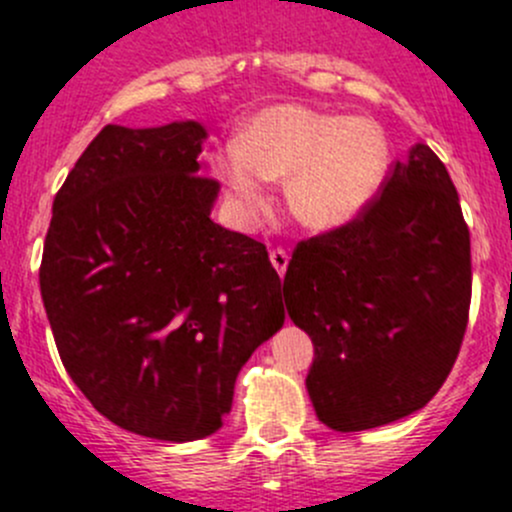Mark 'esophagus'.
<instances>
[{"label":"esophagus","mask_w":512,"mask_h":512,"mask_svg":"<svg viewBox=\"0 0 512 512\" xmlns=\"http://www.w3.org/2000/svg\"><path fill=\"white\" fill-rule=\"evenodd\" d=\"M268 258H271V266L276 268V273L278 276L283 278V273H286V268H288V254L283 249H273L271 254H268Z\"/></svg>","instance_id":"obj_1"}]
</instances>
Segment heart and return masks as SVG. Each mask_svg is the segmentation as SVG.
I'll use <instances>...</instances> for the list:
<instances>
[{"label": "heart", "mask_w": 512, "mask_h": 512, "mask_svg": "<svg viewBox=\"0 0 512 512\" xmlns=\"http://www.w3.org/2000/svg\"><path fill=\"white\" fill-rule=\"evenodd\" d=\"M216 169L241 211L266 206V181H286L291 214L316 231L353 224L383 189L391 141L381 124L303 104L258 111L219 156Z\"/></svg>", "instance_id": "1"}]
</instances>
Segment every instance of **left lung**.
I'll use <instances>...</instances> for the list:
<instances>
[{"label": "left lung", "instance_id": "left-lung-1", "mask_svg": "<svg viewBox=\"0 0 512 512\" xmlns=\"http://www.w3.org/2000/svg\"><path fill=\"white\" fill-rule=\"evenodd\" d=\"M313 341L318 421L356 433L421 411L458 358L470 306V234L443 161L416 144L353 224L301 241L283 278Z\"/></svg>", "mask_w": 512, "mask_h": 512}]
</instances>
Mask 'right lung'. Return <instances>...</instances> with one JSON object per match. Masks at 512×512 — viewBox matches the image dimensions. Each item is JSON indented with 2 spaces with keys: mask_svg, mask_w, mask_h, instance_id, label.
Segmentation results:
<instances>
[{
  "mask_svg": "<svg viewBox=\"0 0 512 512\" xmlns=\"http://www.w3.org/2000/svg\"><path fill=\"white\" fill-rule=\"evenodd\" d=\"M209 131L106 124L54 196L39 286L64 368L129 433L186 443L229 416L236 376L283 326L266 246L211 221Z\"/></svg>",
  "mask_w": 512,
  "mask_h": 512,
  "instance_id": "add662e5",
  "label": "right lung"
}]
</instances>
